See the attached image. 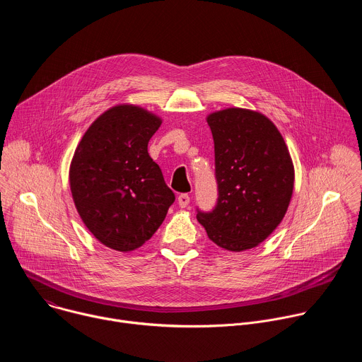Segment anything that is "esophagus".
<instances>
[{"instance_id":"1","label":"esophagus","mask_w":362,"mask_h":362,"mask_svg":"<svg viewBox=\"0 0 362 362\" xmlns=\"http://www.w3.org/2000/svg\"><path fill=\"white\" fill-rule=\"evenodd\" d=\"M177 203H179L180 208H186V206H189V203H190V196H189L187 193H182V194H179V197H177Z\"/></svg>"}]
</instances>
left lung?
<instances>
[{
    "label": "left lung",
    "instance_id": "1",
    "mask_svg": "<svg viewBox=\"0 0 362 362\" xmlns=\"http://www.w3.org/2000/svg\"><path fill=\"white\" fill-rule=\"evenodd\" d=\"M215 141L218 203L197 221L218 246L242 252L282 222L293 192V163L276 126L262 113L230 107L208 116Z\"/></svg>",
    "mask_w": 362,
    "mask_h": 362
}]
</instances>
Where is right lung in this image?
Listing matches in <instances>:
<instances>
[{
    "instance_id": "obj_1",
    "label": "right lung",
    "mask_w": 362,
    "mask_h": 362,
    "mask_svg": "<svg viewBox=\"0 0 362 362\" xmlns=\"http://www.w3.org/2000/svg\"><path fill=\"white\" fill-rule=\"evenodd\" d=\"M162 119L139 106L119 105L98 116L80 140L70 165L76 209L97 240L130 252L163 223L175 193L148 156Z\"/></svg>"
}]
</instances>
